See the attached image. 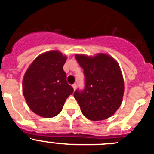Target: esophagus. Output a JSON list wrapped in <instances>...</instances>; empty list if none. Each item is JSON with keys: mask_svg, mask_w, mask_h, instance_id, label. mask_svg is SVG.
I'll return each mask as SVG.
<instances>
[{"mask_svg": "<svg viewBox=\"0 0 154 154\" xmlns=\"http://www.w3.org/2000/svg\"><path fill=\"white\" fill-rule=\"evenodd\" d=\"M72 87H73V88H74V90L75 91L76 89H77V84H74L73 85H72Z\"/></svg>", "mask_w": 154, "mask_h": 154, "instance_id": "esophagus-1", "label": "esophagus"}]
</instances>
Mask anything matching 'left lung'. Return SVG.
I'll return each instance as SVG.
<instances>
[{
	"label": "left lung",
	"instance_id": "obj_1",
	"mask_svg": "<svg viewBox=\"0 0 154 154\" xmlns=\"http://www.w3.org/2000/svg\"><path fill=\"white\" fill-rule=\"evenodd\" d=\"M75 57L85 77L84 89L74 94L82 113L94 121L111 117L121 105L124 92L118 63L105 54L94 57L76 54Z\"/></svg>",
	"mask_w": 154,
	"mask_h": 154
}]
</instances>
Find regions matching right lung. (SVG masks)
Instances as JSON below:
<instances>
[{
    "label": "right lung",
    "instance_id": "obj_1",
    "mask_svg": "<svg viewBox=\"0 0 154 154\" xmlns=\"http://www.w3.org/2000/svg\"><path fill=\"white\" fill-rule=\"evenodd\" d=\"M67 57L60 51L42 54L30 65L23 79V94L30 109L41 117L60 113L74 89L67 82L63 67Z\"/></svg>",
    "mask_w": 154,
    "mask_h": 154
}]
</instances>
